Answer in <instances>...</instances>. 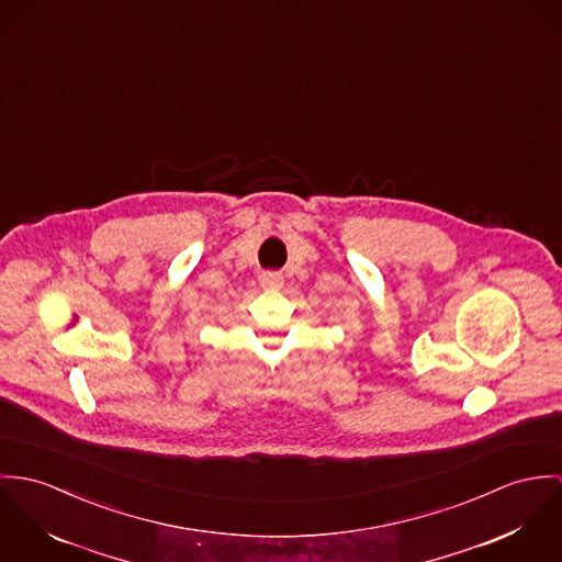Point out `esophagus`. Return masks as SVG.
Wrapping results in <instances>:
<instances>
[{
  "mask_svg": "<svg viewBox=\"0 0 562 562\" xmlns=\"http://www.w3.org/2000/svg\"><path fill=\"white\" fill-rule=\"evenodd\" d=\"M260 284L265 286V289H280L282 286V276L280 273H276V271H265L262 276H260Z\"/></svg>",
  "mask_w": 562,
  "mask_h": 562,
  "instance_id": "34e87169",
  "label": "esophagus"
}]
</instances>
